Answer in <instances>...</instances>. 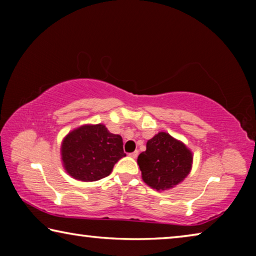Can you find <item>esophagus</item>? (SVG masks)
I'll use <instances>...</instances> for the list:
<instances>
[{
  "label": "esophagus",
  "mask_w": 256,
  "mask_h": 256,
  "mask_svg": "<svg viewBox=\"0 0 256 256\" xmlns=\"http://www.w3.org/2000/svg\"><path fill=\"white\" fill-rule=\"evenodd\" d=\"M138 151H134V152L130 154V157H132V158H136V157H138Z\"/></svg>",
  "instance_id": "34e87169"
}]
</instances>
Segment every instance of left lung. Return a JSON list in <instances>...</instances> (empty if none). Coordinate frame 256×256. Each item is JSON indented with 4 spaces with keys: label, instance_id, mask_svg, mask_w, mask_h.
<instances>
[{
    "label": "left lung",
    "instance_id": "1",
    "mask_svg": "<svg viewBox=\"0 0 256 256\" xmlns=\"http://www.w3.org/2000/svg\"><path fill=\"white\" fill-rule=\"evenodd\" d=\"M142 180L156 190H167L180 184L190 172L193 154L184 142L167 132H159L146 142L138 154Z\"/></svg>",
    "mask_w": 256,
    "mask_h": 256
}]
</instances>
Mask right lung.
<instances>
[{
    "label": "right lung",
    "instance_id": "1",
    "mask_svg": "<svg viewBox=\"0 0 256 256\" xmlns=\"http://www.w3.org/2000/svg\"><path fill=\"white\" fill-rule=\"evenodd\" d=\"M123 138L104 124H84L68 132L60 144V160L72 178L96 182L110 174L125 157Z\"/></svg>",
    "mask_w": 256,
    "mask_h": 256
}]
</instances>
